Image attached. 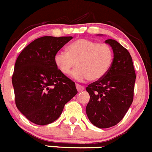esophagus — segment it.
Listing matches in <instances>:
<instances>
[{
    "instance_id": "1",
    "label": "esophagus",
    "mask_w": 152,
    "mask_h": 152,
    "mask_svg": "<svg viewBox=\"0 0 152 152\" xmlns=\"http://www.w3.org/2000/svg\"><path fill=\"white\" fill-rule=\"evenodd\" d=\"M76 89H77V90L79 92L82 91V90H85V87H84V86H82V85H79V84H76Z\"/></svg>"
}]
</instances>
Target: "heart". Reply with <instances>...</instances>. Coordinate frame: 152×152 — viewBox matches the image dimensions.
I'll use <instances>...</instances> for the list:
<instances>
[{
	"label": "heart",
	"instance_id": "b5f03b06",
	"mask_svg": "<svg viewBox=\"0 0 152 152\" xmlns=\"http://www.w3.org/2000/svg\"><path fill=\"white\" fill-rule=\"evenodd\" d=\"M67 52L59 50L54 63L61 73L67 75L76 65L71 75L79 81H97L109 71L113 61V50L106 42L85 38L78 39L67 45Z\"/></svg>",
	"mask_w": 152,
	"mask_h": 152
}]
</instances>
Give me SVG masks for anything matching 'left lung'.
Here are the masks:
<instances>
[{
  "label": "left lung",
  "mask_w": 152,
  "mask_h": 152,
  "mask_svg": "<svg viewBox=\"0 0 152 152\" xmlns=\"http://www.w3.org/2000/svg\"><path fill=\"white\" fill-rule=\"evenodd\" d=\"M105 42L114 53L112 66L103 78L86 88L90 94L87 115L101 129L113 126L123 119L133 102L136 79L129 52L115 39Z\"/></svg>",
  "instance_id": "obj_1"
}]
</instances>
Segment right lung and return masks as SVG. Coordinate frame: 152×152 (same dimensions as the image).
I'll return each instance as SVG.
<instances>
[{"label":"right lung","mask_w":152,"mask_h":152,"mask_svg":"<svg viewBox=\"0 0 152 152\" xmlns=\"http://www.w3.org/2000/svg\"><path fill=\"white\" fill-rule=\"evenodd\" d=\"M72 39L42 37L28 44L17 59L12 79L15 104L32 123H53L77 94L74 82L54 63L56 52Z\"/></svg>","instance_id":"right-lung-1"}]
</instances>
